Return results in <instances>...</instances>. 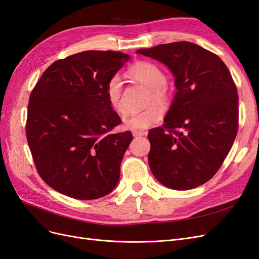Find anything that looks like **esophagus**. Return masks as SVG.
Returning <instances> with one entry per match:
<instances>
[{
    "label": "esophagus",
    "instance_id": "1",
    "mask_svg": "<svg viewBox=\"0 0 259 259\" xmlns=\"http://www.w3.org/2000/svg\"><path fill=\"white\" fill-rule=\"evenodd\" d=\"M146 131H134V137H143L146 136Z\"/></svg>",
    "mask_w": 259,
    "mask_h": 259
}]
</instances>
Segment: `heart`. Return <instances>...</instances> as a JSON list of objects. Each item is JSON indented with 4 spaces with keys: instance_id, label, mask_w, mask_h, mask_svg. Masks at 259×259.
<instances>
[{
    "instance_id": "obj_1",
    "label": "heart",
    "mask_w": 259,
    "mask_h": 259,
    "mask_svg": "<svg viewBox=\"0 0 259 259\" xmlns=\"http://www.w3.org/2000/svg\"><path fill=\"white\" fill-rule=\"evenodd\" d=\"M128 76L151 89L149 104L141 112L130 114L123 118V127L132 131H142L161 121L164 109L159 106H167L170 102V90L167 87V77L157 64L140 61L128 69ZM123 85L119 76H113L105 88V95L108 105L116 113H123L122 102Z\"/></svg>"
}]
</instances>
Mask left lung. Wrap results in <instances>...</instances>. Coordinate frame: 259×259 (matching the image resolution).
Segmentation results:
<instances>
[{"instance_id": "8db88e82", "label": "left lung", "mask_w": 259, "mask_h": 259, "mask_svg": "<svg viewBox=\"0 0 259 259\" xmlns=\"http://www.w3.org/2000/svg\"><path fill=\"white\" fill-rule=\"evenodd\" d=\"M137 53L164 63L177 93L165 123L149 131V165L161 184L190 190L210 180L239 129V95L226 64L192 42L159 44Z\"/></svg>"}]
</instances>
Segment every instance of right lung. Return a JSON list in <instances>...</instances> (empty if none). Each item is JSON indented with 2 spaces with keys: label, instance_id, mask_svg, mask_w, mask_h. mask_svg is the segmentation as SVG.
<instances>
[{
  "label": "right lung",
  "instance_id": "add662e5",
  "mask_svg": "<svg viewBox=\"0 0 259 259\" xmlns=\"http://www.w3.org/2000/svg\"><path fill=\"white\" fill-rule=\"evenodd\" d=\"M129 55L85 51L54 62L29 98L26 136L42 180L60 193L95 199L112 192L132 141L105 95L108 80Z\"/></svg>",
  "mask_w": 259,
  "mask_h": 259
}]
</instances>
